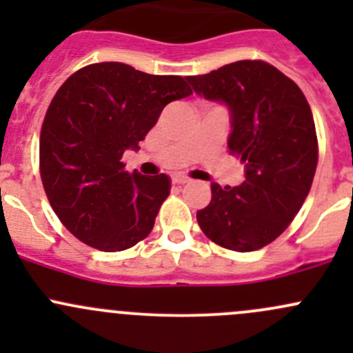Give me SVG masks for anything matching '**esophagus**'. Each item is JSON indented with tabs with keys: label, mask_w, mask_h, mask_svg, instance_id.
I'll return each mask as SVG.
<instances>
[{
	"label": "esophagus",
	"mask_w": 353,
	"mask_h": 353,
	"mask_svg": "<svg viewBox=\"0 0 353 353\" xmlns=\"http://www.w3.org/2000/svg\"><path fill=\"white\" fill-rule=\"evenodd\" d=\"M172 183L174 184H186V183H190V177L181 176V174H176V176H172Z\"/></svg>",
	"instance_id": "34e87169"
}]
</instances>
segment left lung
I'll use <instances>...</instances> for the list:
<instances>
[{"label": "left lung", "mask_w": 353, "mask_h": 353, "mask_svg": "<svg viewBox=\"0 0 353 353\" xmlns=\"http://www.w3.org/2000/svg\"><path fill=\"white\" fill-rule=\"evenodd\" d=\"M206 101L230 114L229 152L244 163L243 184L212 183L196 220L213 243L248 252L273 243L307 198L318 165V138L301 88L265 61H236L188 77Z\"/></svg>", "instance_id": "8db88e82"}]
</instances>
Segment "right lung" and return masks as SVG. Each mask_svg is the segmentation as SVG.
I'll return each mask as SVG.
<instances>
[{"label": "right lung", "mask_w": 353, "mask_h": 353, "mask_svg": "<svg viewBox=\"0 0 353 353\" xmlns=\"http://www.w3.org/2000/svg\"><path fill=\"white\" fill-rule=\"evenodd\" d=\"M186 80L95 63L56 92L41 130V179L58 219L81 243L116 252L152 232L169 177L130 174L121 157L140 148L169 102L193 94Z\"/></svg>", "instance_id": "1"}]
</instances>
